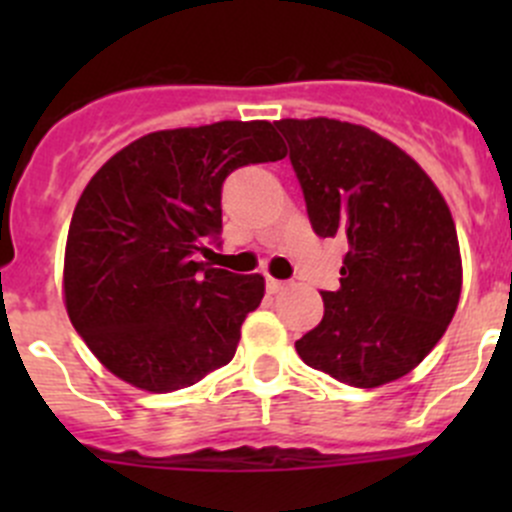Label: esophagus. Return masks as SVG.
Masks as SVG:
<instances>
[{"label":"esophagus","instance_id":"esophagus-1","mask_svg":"<svg viewBox=\"0 0 512 512\" xmlns=\"http://www.w3.org/2000/svg\"><path fill=\"white\" fill-rule=\"evenodd\" d=\"M287 285H289V282L275 280V277H267V282H265L267 292H270V294H277V292H282V289H287Z\"/></svg>","mask_w":512,"mask_h":512}]
</instances>
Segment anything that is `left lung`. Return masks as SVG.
Listing matches in <instances>:
<instances>
[{
	"instance_id": "8db88e82",
	"label": "left lung",
	"mask_w": 512,
	"mask_h": 512,
	"mask_svg": "<svg viewBox=\"0 0 512 512\" xmlns=\"http://www.w3.org/2000/svg\"><path fill=\"white\" fill-rule=\"evenodd\" d=\"M289 163L312 230L347 245L324 317L294 342L312 369L374 389L409 374L436 347L461 297L451 210L399 146L334 118H285Z\"/></svg>"
}]
</instances>
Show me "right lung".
I'll return each mask as SVG.
<instances>
[{
	"mask_svg": "<svg viewBox=\"0 0 512 512\" xmlns=\"http://www.w3.org/2000/svg\"><path fill=\"white\" fill-rule=\"evenodd\" d=\"M285 153L272 123L220 121L148 133L89 180L69 225L64 297L111 374L168 394L235 356L265 280L215 270L198 252L220 245L227 175Z\"/></svg>",
	"mask_w": 512,
	"mask_h": 512,
	"instance_id": "right-lung-1",
	"label": "right lung"
}]
</instances>
